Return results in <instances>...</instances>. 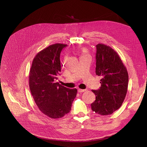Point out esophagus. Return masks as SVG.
<instances>
[{"label": "esophagus", "mask_w": 147, "mask_h": 147, "mask_svg": "<svg viewBox=\"0 0 147 147\" xmlns=\"http://www.w3.org/2000/svg\"><path fill=\"white\" fill-rule=\"evenodd\" d=\"M78 92H80V93H81V92H85V91H86V90L78 89Z\"/></svg>", "instance_id": "1"}]
</instances>
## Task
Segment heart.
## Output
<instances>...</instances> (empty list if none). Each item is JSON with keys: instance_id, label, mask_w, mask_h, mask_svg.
I'll use <instances>...</instances> for the list:
<instances>
[{"instance_id": "b5f03b06", "label": "heart", "mask_w": 147, "mask_h": 147, "mask_svg": "<svg viewBox=\"0 0 147 147\" xmlns=\"http://www.w3.org/2000/svg\"><path fill=\"white\" fill-rule=\"evenodd\" d=\"M82 53L83 54H84L85 55H87V51L85 49H82Z\"/></svg>"}]
</instances>
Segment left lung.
I'll return each mask as SVG.
<instances>
[{"label":"left lung","instance_id":"left-lung-1","mask_svg":"<svg viewBox=\"0 0 147 147\" xmlns=\"http://www.w3.org/2000/svg\"><path fill=\"white\" fill-rule=\"evenodd\" d=\"M96 47L95 73L102 77L101 87L92 90L96 99L91 105V109L101 115H109L121 106L127 92L129 75L114 49L103 44H98Z\"/></svg>","mask_w":147,"mask_h":147}]
</instances>
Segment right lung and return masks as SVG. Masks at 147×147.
I'll return each instance as SVG.
<instances>
[{
    "label": "right lung",
    "instance_id": "add662e5",
    "mask_svg": "<svg viewBox=\"0 0 147 147\" xmlns=\"http://www.w3.org/2000/svg\"><path fill=\"white\" fill-rule=\"evenodd\" d=\"M66 44H55L39 52L34 58L29 74V87L39 109L52 119L64 116L71 111L77 95L57 82L61 71L60 55Z\"/></svg>",
    "mask_w": 147,
    "mask_h": 147
}]
</instances>
